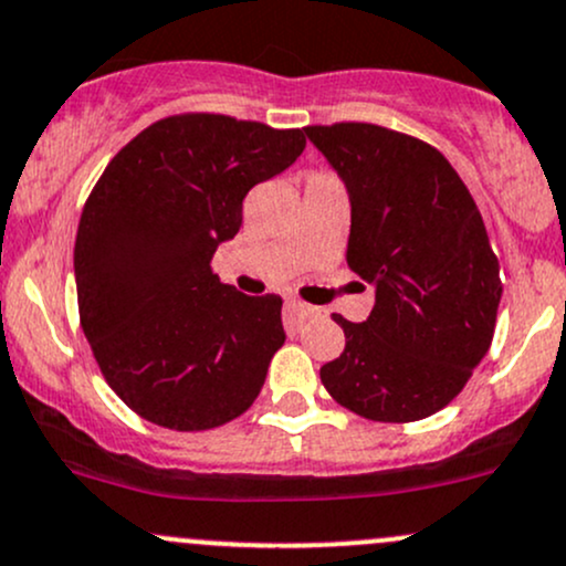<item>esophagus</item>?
Masks as SVG:
<instances>
[{
  "mask_svg": "<svg viewBox=\"0 0 566 566\" xmlns=\"http://www.w3.org/2000/svg\"><path fill=\"white\" fill-rule=\"evenodd\" d=\"M287 308L295 314V319H301V322L319 316V308L308 306V303H303V301H287Z\"/></svg>",
  "mask_w": 566,
  "mask_h": 566,
  "instance_id": "1",
  "label": "esophagus"
}]
</instances>
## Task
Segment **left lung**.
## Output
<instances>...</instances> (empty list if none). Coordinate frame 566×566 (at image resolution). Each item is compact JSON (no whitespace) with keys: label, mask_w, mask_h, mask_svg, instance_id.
Returning <instances> with one entry per match:
<instances>
[{"label":"left lung","mask_w":566,"mask_h":566,"mask_svg":"<svg viewBox=\"0 0 566 566\" xmlns=\"http://www.w3.org/2000/svg\"><path fill=\"white\" fill-rule=\"evenodd\" d=\"M349 192L346 263L374 284L365 322L333 314L346 349L325 389L374 421L449 406L492 346L500 260L454 166L427 142L374 123L303 128Z\"/></svg>","instance_id":"obj_1"}]
</instances>
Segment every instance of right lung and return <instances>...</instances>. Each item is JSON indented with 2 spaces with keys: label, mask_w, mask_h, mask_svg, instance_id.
Wrapping results in <instances>:
<instances>
[{
  "label": "right lung",
  "mask_w": 566,
  "mask_h": 566,
  "mask_svg": "<svg viewBox=\"0 0 566 566\" xmlns=\"http://www.w3.org/2000/svg\"><path fill=\"white\" fill-rule=\"evenodd\" d=\"M301 128L174 115L134 136L93 188L74 241L80 325L142 419L212 430L252 406L284 344L282 297L222 284L212 258L258 182L295 164Z\"/></svg>",
  "instance_id": "obj_1"
}]
</instances>
